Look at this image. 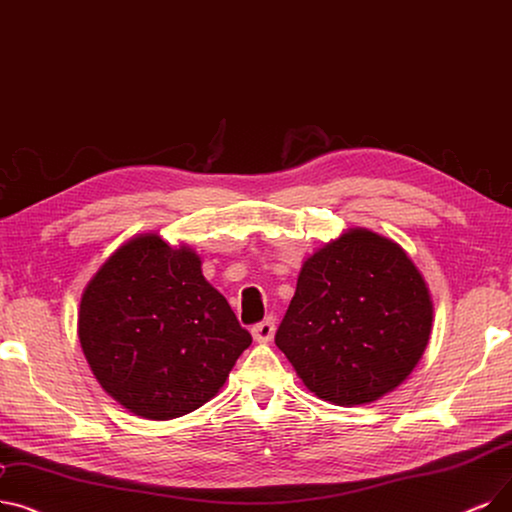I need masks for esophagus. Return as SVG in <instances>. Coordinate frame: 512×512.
Returning a JSON list of instances; mask_svg holds the SVG:
<instances>
[{"label":"esophagus","instance_id":"34e87169","mask_svg":"<svg viewBox=\"0 0 512 512\" xmlns=\"http://www.w3.org/2000/svg\"><path fill=\"white\" fill-rule=\"evenodd\" d=\"M251 335H253V339L259 341V343L272 341V337H274V318H265L263 322L255 324V326L251 328Z\"/></svg>","mask_w":512,"mask_h":512}]
</instances>
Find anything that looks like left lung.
Wrapping results in <instances>:
<instances>
[{"label":"left lung","instance_id":"8db88e82","mask_svg":"<svg viewBox=\"0 0 512 512\" xmlns=\"http://www.w3.org/2000/svg\"><path fill=\"white\" fill-rule=\"evenodd\" d=\"M431 324L427 282L406 251L351 228L303 261L276 345L311 393L360 406L408 379Z\"/></svg>","mask_w":512,"mask_h":512}]
</instances>
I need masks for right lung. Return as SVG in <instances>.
<instances>
[{
	"instance_id": "right-lung-1",
	"label": "right lung",
	"mask_w": 512,
	"mask_h": 512,
	"mask_svg": "<svg viewBox=\"0 0 512 512\" xmlns=\"http://www.w3.org/2000/svg\"><path fill=\"white\" fill-rule=\"evenodd\" d=\"M77 332L102 389L150 420L207 404L253 341L201 257L159 234L127 240L102 263L81 295Z\"/></svg>"
}]
</instances>
